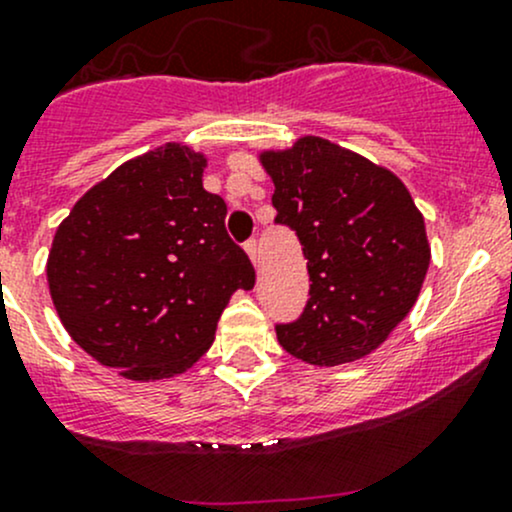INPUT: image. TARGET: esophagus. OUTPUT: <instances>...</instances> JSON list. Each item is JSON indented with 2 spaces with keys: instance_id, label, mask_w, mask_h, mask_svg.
Returning a JSON list of instances; mask_svg holds the SVG:
<instances>
[{
  "instance_id": "1",
  "label": "esophagus",
  "mask_w": 512,
  "mask_h": 512,
  "mask_svg": "<svg viewBox=\"0 0 512 512\" xmlns=\"http://www.w3.org/2000/svg\"><path fill=\"white\" fill-rule=\"evenodd\" d=\"M244 249H246V254H249L251 261H254V266H258V244H256V239L246 241Z\"/></svg>"
}]
</instances>
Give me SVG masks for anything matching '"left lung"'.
<instances>
[{
	"label": "left lung",
	"instance_id": "left-lung-1",
	"mask_svg": "<svg viewBox=\"0 0 512 512\" xmlns=\"http://www.w3.org/2000/svg\"><path fill=\"white\" fill-rule=\"evenodd\" d=\"M258 163L312 280L300 320L276 327L280 346L312 366L364 359L417 302L432 256L425 217L393 170L320 136L258 151Z\"/></svg>",
	"mask_w": 512,
	"mask_h": 512
}]
</instances>
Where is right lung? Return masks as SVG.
Masks as SVG:
<instances>
[{
  "label": "right lung",
  "instance_id": "right-lung-1",
  "mask_svg": "<svg viewBox=\"0 0 512 512\" xmlns=\"http://www.w3.org/2000/svg\"><path fill=\"white\" fill-rule=\"evenodd\" d=\"M207 156L185 144L141 153L92 185L60 222L46 276L56 312L102 366L129 381L173 378L210 349L254 266L202 188Z\"/></svg>",
  "mask_w": 512,
  "mask_h": 512
}]
</instances>
